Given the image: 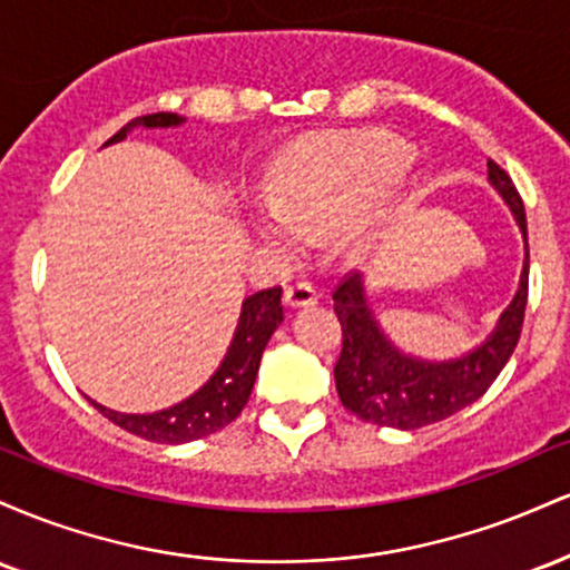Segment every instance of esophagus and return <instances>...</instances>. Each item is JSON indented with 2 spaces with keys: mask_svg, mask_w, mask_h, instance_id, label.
<instances>
[{
  "mask_svg": "<svg viewBox=\"0 0 570 570\" xmlns=\"http://www.w3.org/2000/svg\"><path fill=\"white\" fill-rule=\"evenodd\" d=\"M316 303H318V292L313 289L311 284H305V281L286 286V305L289 307H305V305H316Z\"/></svg>",
  "mask_w": 570,
  "mask_h": 570,
  "instance_id": "1",
  "label": "esophagus"
}]
</instances>
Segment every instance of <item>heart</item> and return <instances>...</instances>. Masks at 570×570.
I'll return each mask as SVG.
<instances>
[{"mask_svg":"<svg viewBox=\"0 0 570 570\" xmlns=\"http://www.w3.org/2000/svg\"><path fill=\"white\" fill-rule=\"evenodd\" d=\"M410 166L412 149L396 139L348 136L324 144L278 176L259 233L281 252H299L307 235L351 233L364 208L396 187Z\"/></svg>","mask_w":570,"mask_h":570,"instance_id":"heart-1","label":"heart"}]
</instances>
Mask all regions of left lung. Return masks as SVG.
Here are the masks:
<instances>
[{"label":"left lung","instance_id":"obj_1","mask_svg":"<svg viewBox=\"0 0 570 570\" xmlns=\"http://www.w3.org/2000/svg\"><path fill=\"white\" fill-rule=\"evenodd\" d=\"M490 185L501 193L517 217L522 235H528L525 206L512 176L495 160H488ZM528 265L522 267L520 289L503 311L499 326L480 348L453 362H421L399 353L377 326L364 297L358 273H348L332 292L335 313L343 326V348L335 364V383L345 410L375 426L421 429L444 421L476 402L499 377L520 340L528 305Z\"/></svg>","mask_w":570,"mask_h":570}]
</instances>
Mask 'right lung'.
Masks as SVG:
<instances>
[{
  "label": "right lung",
  "mask_w": 570,
  "mask_h": 570,
  "mask_svg": "<svg viewBox=\"0 0 570 570\" xmlns=\"http://www.w3.org/2000/svg\"><path fill=\"white\" fill-rule=\"evenodd\" d=\"M185 122V117L174 112H155L141 115L126 122L107 144H115L126 139L128 130L134 128H168ZM284 289L273 286V289H263L252 297L244 299V311H240L238 330L227 348L225 362L214 372L212 381L195 391L185 402L174 404V407L153 412V415H126V412H115L101 407L94 402V407L101 412L104 417L115 423V426L126 429L128 434L141 436V440L160 442V444H181L203 440L208 434H217L227 423H233L246 407L248 396H252L254 381H257L259 358L278 324L284 322V305H281Z\"/></svg>",
  "instance_id": "1"
}]
</instances>
